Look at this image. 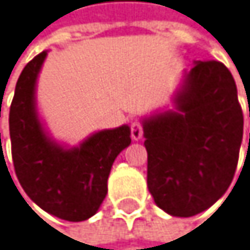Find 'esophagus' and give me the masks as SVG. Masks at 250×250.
<instances>
[{"label":"esophagus","instance_id":"34e87169","mask_svg":"<svg viewBox=\"0 0 250 250\" xmlns=\"http://www.w3.org/2000/svg\"><path fill=\"white\" fill-rule=\"evenodd\" d=\"M144 135V127H142V123L135 120L130 123V136L133 141H139Z\"/></svg>","mask_w":250,"mask_h":250}]
</instances>
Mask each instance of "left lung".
I'll use <instances>...</instances> for the list:
<instances>
[{
    "label": "left lung",
    "instance_id": "8db88e82",
    "mask_svg": "<svg viewBox=\"0 0 250 250\" xmlns=\"http://www.w3.org/2000/svg\"><path fill=\"white\" fill-rule=\"evenodd\" d=\"M176 111L144 121L146 184L155 205L194 216L228 189L243 138L236 81L218 61L195 62L175 99Z\"/></svg>",
    "mask_w": 250,
    "mask_h": 250
}]
</instances>
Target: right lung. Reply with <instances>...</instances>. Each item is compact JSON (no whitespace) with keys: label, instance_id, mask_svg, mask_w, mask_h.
Here are the masks:
<instances>
[{"label":"right lung","instance_id":"obj_1","mask_svg":"<svg viewBox=\"0 0 250 250\" xmlns=\"http://www.w3.org/2000/svg\"><path fill=\"white\" fill-rule=\"evenodd\" d=\"M45 56L47 51L37 55L16 84L8 117L14 172L41 209L65 221H85L105 199L114 160L132 142L130 129L98 132L72 149L50 141L35 109V83Z\"/></svg>","mask_w":250,"mask_h":250}]
</instances>
